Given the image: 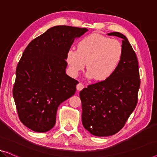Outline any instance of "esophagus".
<instances>
[{"instance_id":"34e87169","label":"esophagus","mask_w":157,"mask_h":157,"mask_svg":"<svg viewBox=\"0 0 157 157\" xmlns=\"http://www.w3.org/2000/svg\"><path fill=\"white\" fill-rule=\"evenodd\" d=\"M84 86H84V85H83L82 83L79 82V83L78 84V85H77L76 87H77V90H78V91H80V90H82L84 88Z\"/></svg>"}]
</instances>
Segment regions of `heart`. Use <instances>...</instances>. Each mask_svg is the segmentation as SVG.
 <instances>
[{
    "instance_id": "obj_1",
    "label": "heart",
    "mask_w": 157,
    "mask_h": 157,
    "mask_svg": "<svg viewBox=\"0 0 157 157\" xmlns=\"http://www.w3.org/2000/svg\"><path fill=\"white\" fill-rule=\"evenodd\" d=\"M122 56L123 47L118 41L92 34L79 41L78 50L71 48L67 51L66 61L72 76H78L86 63L89 78L103 81L116 71Z\"/></svg>"
}]
</instances>
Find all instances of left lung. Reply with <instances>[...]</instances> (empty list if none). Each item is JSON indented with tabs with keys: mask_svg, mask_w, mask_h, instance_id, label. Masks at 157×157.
I'll return each mask as SVG.
<instances>
[{
	"mask_svg": "<svg viewBox=\"0 0 157 157\" xmlns=\"http://www.w3.org/2000/svg\"><path fill=\"white\" fill-rule=\"evenodd\" d=\"M107 34L123 39L120 63L109 78L79 92L82 125L98 137L111 136L122 129L136 107L140 85L138 61L127 37L116 32Z\"/></svg>",
	"mask_w": 157,
	"mask_h": 157,
	"instance_id": "1",
	"label": "left lung"
}]
</instances>
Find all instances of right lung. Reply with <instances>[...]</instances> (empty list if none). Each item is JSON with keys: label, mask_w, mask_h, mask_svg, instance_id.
I'll use <instances>...</instances> for the list:
<instances>
[{"label": "right lung", "mask_w": 157, "mask_h": 157, "mask_svg": "<svg viewBox=\"0 0 157 157\" xmlns=\"http://www.w3.org/2000/svg\"><path fill=\"white\" fill-rule=\"evenodd\" d=\"M86 28L55 26L28 44L16 69L13 98L21 122L37 132L56 124L59 105L76 92L78 81L65 72L66 54Z\"/></svg>", "instance_id": "obj_1"}]
</instances>
